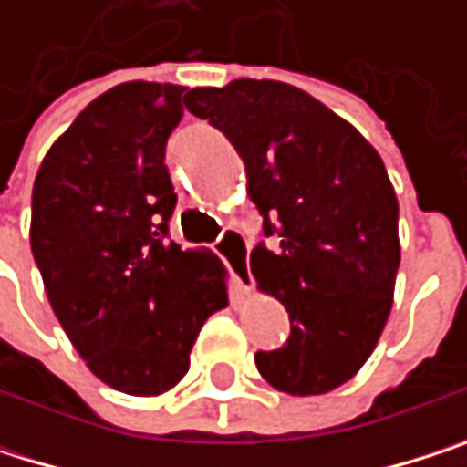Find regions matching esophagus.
<instances>
[{
	"label": "esophagus",
	"instance_id": "34e87169",
	"mask_svg": "<svg viewBox=\"0 0 467 467\" xmlns=\"http://www.w3.org/2000/svg\"><path fill=\"white\" fill-rule=\"evenodd\" d=\"M216 254L227 262L234 284L243 292H251L254 289V275H251V265H248V243H245V237L234 233V230L222 233L219 243H216Z\"/></svg>",
	"mask_w": 467,
	"mask_h": 467
}]
</instances>
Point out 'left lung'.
<instances>
[{
	"mask_svg": "<svg viewBox=\"0 0 467 467\" xmlns=\"http://www.w3.org/2000/svg\"><path fill=\"white\" fill-rule=\"evenodd\" d=\"M183 105L233 142L262 230L278 240L251 251V273L284 303L292 332L281 348L254 354L256 370L300 398L346 384L384 332L400 265L398 197L381 156L281 80L192 88Z\"/></svg>",
	"mask_w": 467,
	"mask_h": 467,
	"instance_id": "1",
	"label": "left lung"
}]
</instances>
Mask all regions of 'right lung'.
I'll return each mask as SVG.
<instances>
[{"instance_id": "1", "label": "right lung", "mask_w": 467, "mask_h": 467, "mask_svg": "<svg viewBox=\"0 0 467 467\" xmlns=\"http://www.w3.org/2000/svg\"><path fill=\"white\" fill-rule=\"evenodd\" d=\"M183 86L130 80L50 145L32 189V254L75 351L108 387L150 398L189 370L205 319L230 306L211 251L167 240L164 145Z\"/></svg>"}]
</instances>
